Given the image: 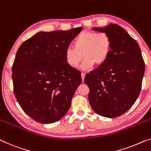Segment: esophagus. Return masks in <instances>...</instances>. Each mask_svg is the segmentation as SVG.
Here are the masks:
<instances>
[{"mask_svg":"<svg viewBox=\"0 0 151 151\" xmlns=\"http://www.w3.org/2000/svg\"><path fill=\"white\" fill-rule=\"evenodd\" d=\"M81 76H82V82H84V78H85V73H81Z\"/></svg>","mask_w":151,"mask_h":151,"instance_id":"obj_1","label":"esophagus"}]
</instances>
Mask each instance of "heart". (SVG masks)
Here are the masks:
<instances>
[{"label":"heart","mask_w":151,"mask_h":151,"mask_svg":"<svg viewBox=\"0 0 151 151\" xmlns=\"http://www.w3.org/2000/svg\"><path fill=\"white\" fill-rule=\"evenodd\" d=\"M73 47L65 50V59L69 66L76 68L85 58L81 69L88 70L93 65H100L108 59L112 49V40L106 32L84 30L73 41Z\"/></svg>","instance_id":"b5f03b06"}]
</instances>
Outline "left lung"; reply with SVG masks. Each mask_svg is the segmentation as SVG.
<instances>
[{
  "mask_svg": "<svg viewBox=\"0 0 151 151\" xmlns=\"http://www.w3.org/2000/svg\"><path fill=\"white\" fill-rule=\"evenodd\" d=\"M92 30L108 34L112 49L108 59L85 76L88 101L99 115L119 116L132 108L140 93L145 70L141 50L136 41L116 24Z\"/></svg>",
  "mask_w": 151,
  "mask_h": 151,
  "instance_id": "1",
  "label": "left lung"
}]
</instances>
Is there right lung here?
Returning <instances> with one entry per match:
<instances>
[{
	"label": "right lung",
	"mask_w": 151,
	"mask_h": 151,
	"mask_svg": "<svg viewBox=\"0 0 151 151\" xmlns=\"http://www.w3.org/2000/svg\"><path fill=\"white\" fill-rule=\"evenodd\" d=\"M82 29L38 32L17 50L12 67L14 94L24 112L38 123H55L70 108L82 78L67 64L65 53Z\"/></svg>",
	"instance_id": "right-lung-1"
}]
</instances>
